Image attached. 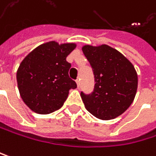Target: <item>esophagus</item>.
<instances>
[{"label":"esophagus","instance_id":"34e87169","mask_svg":"<svg viewBox=\"0 0 156 156\" xmlns=\"http://www.w3.org/2000/svg\"><path fill=\"white\" fill-rule=\"evenodd\" d=\"M76 85H77V87H80V79H77V80H76Z\"/></svg>","mask_w":156,"mask_h":156}]
</instances>
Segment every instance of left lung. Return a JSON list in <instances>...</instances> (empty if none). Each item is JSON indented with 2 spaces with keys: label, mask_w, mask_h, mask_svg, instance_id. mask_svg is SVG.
I'll list each match as a JSON object with an SVG mask.
<instances>
[{
  "label": "left lung",
  "mask_w": 156,
  "mask_h": 156,
  "mask_svg": "<svg viewBox=\"0 0 156 156\" xmlns=\"http://www.w3.org/2000/svg\"><path fill=\"white\" fill-rule=\"evenodd\" d=\"M82 51L90 62L95 79L90 94L80 93L88 112L101 120H112L122 114L133 103L138 76L133 64L119 51L107 45H84Z\"/></svg>",
  "instance_id": "8db88e82"
}]
</instances>
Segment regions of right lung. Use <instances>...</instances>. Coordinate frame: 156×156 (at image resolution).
<instances>
[{"instance_id":"1","label":"right lung","mask_w":156,"mask_h":156,"mask_svg":"<svg viewBox=\"0 0 156 156\" xmlns=\"http://www.w3.org/2000/svg\"><path fill=\"white\" fill-rule=\"evenodd\" d=\"M75 47V44L51 41L37 46L20 64L16 74L19 92L33 112H54L63 106L69 90L76 88L68 76L71 64L66 61Z\"/></svg>"}]
</instances>
